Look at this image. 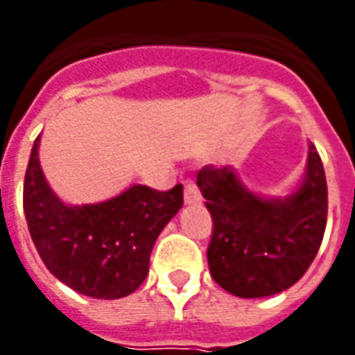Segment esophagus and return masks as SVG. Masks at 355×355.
Returning <instances> with one entry per match:
<instances>
[{"label":"esophagus","instance_id":"1","mask_svg":"<svg viewBox=\"0 0 355 355\" xmlns=\"http://www.w3.org/2000/svg\"><path fill=\"white\" fill-rule=\"evenodd\" d=\"M184 203L186 205H196V203H201V193L198 190V186L186 180L184 184Z\"/></svg>","mask_w":355,"mask_h":355}]
</instances>
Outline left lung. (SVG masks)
<instances>
[{
    "instance_id": "8db88e82",
    "label": "left lung",
    "mask_w": 355,
    "mask_h": 355,
    "mask_svg": "<svg viewBox=\"0 0 355 355\" xmlns=\"http://www.w3.org/2000/svg\"><path fill=\"white\" fill-rule=\"evenodd\" d=\"M198 186L213 216L211 275L241 298L277 295L304 275L327 224V180L312 142L302 182L285 198L251 192L234 167H203Z\"/></svg>"
}]
</instances>
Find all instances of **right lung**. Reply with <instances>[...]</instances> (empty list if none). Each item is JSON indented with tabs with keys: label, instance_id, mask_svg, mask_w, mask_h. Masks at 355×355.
I'll use <instances>...</instances> for the list:
<instances>
[{
	"label": "right lung",
	"instance_id": "1",
	"mask_svg": "<svg viewBox=\"0 0 355 355\" xmlns=\"http://www.w3.org/2000/svg\"><path fill=\"white\" fill-rule=\"evenodd\" d=\"M40 139L24 177V215L43 264L85 297L131 295L146 279L155 239L182 207V184L169 192L132 184L101 203L68 205L45 180Z\"/></svg>",
	"mask_w": 355,
	"mask_h": 355
}]
</instances>
